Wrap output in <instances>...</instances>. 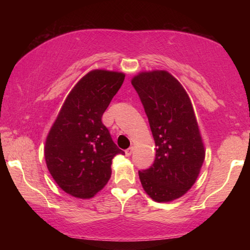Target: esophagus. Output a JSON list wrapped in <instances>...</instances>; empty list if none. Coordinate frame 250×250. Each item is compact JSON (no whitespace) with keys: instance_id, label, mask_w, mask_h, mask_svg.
<instances>
[{"instance_id":"obj_1","label":"esophagus","mask_w":250,"mask_h":250,"mask_svg":"<svg viewBox=\"0 0 250 250\" xmlns=\"http://www.w3.org/2000/svg\"><path fill=\"white\" fill-rule=\"evenodd\" d=\"M132 153H133V147H132V146L125 150V155H126V156H130Z\"/></svg>"}]
</instances>
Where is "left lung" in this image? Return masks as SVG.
<instances>
[{"label":"left lung","instance_id":"obj_1","mask_svg":"<svg viewBox=\"0 0 250 250\" xmlns=\"http://www.w3.org/2000/svg\"><path fill=\"white\" fill-rule=\"evenodd\" d=\"M131 83L140 97L156 146L153 164L139 171L141 184L155 202L173 201L195 183L205 158L191 100L164 70L141 73Z\"/></svg>","mask_w":250,"mask_h":250}]
</instances>
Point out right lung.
Listing matches in <instances>:
<instances>
[{
    "mask_svg": "<svg viewBox=\"0 0 250 250\" xmlns=\"http://www.w3.org/2000/svg\"><path fill=\"white\" fill-rule=\"evenodd\" d=\"M125 80L122 73L92 70L69 92L46 139L45 160L59 188L75 197L89 198L107 184L116 154L101 118Z\"/></svg>",
    "mask_w": 250,
    "mask_h": 250,
    "instance_id": "1",
    "label": "right lung"
}]
</instances>
